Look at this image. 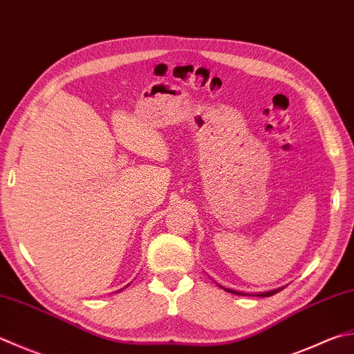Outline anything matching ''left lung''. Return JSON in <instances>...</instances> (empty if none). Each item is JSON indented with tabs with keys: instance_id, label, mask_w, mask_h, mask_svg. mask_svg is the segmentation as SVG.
<instances>
[{
	"instance_id": "1",
	"label": "left lung",
	"mask_w": 354,
	"mask_h": 354,
	"mask_svg": "<svg viewBox=\"0 0 354 354\" xmlns=\"http://www.w3.org/2000/svg\"><path fill=\"white\" fill-rule=\"evenodd\" d=\"M220 288H223L225 291L228 292H232V295H239V296H257V297H270L272 295H276V292H279L281 290H283L285 286H279V288H274V290H270V291H262V292H245V291H237V290H231V288H225V286H222L220 283H217Z\"/></svg>"
}]
</instances>
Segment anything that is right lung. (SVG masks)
<instances>
[{"instance_id": "right-lung-1", "label": "right lung", "mask_w": 354, "mask_h": 354, "mask_svg": "<svg viewBox=\"0 0 354 354\" xmlns=\"http://www.w3.org/2000/svg\"><path fill=\"white\" fill-rule=\"evenodd\" d=\"M126 286H128V285H126ZM126 286H124V288H126ZM122 290H123V288H122Z\"/></svg>"}]
</instances>
